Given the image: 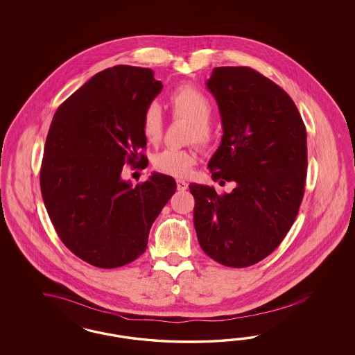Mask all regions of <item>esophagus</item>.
<instances>
[{
	"label": "esophagus",
	"instance_id": "esophagus-1",
	"mask_svg": "<svg viewBox=\"0 0 355 355\" xmlns=\"http://www.w3.org/2000/svg\"><path fill=\"white\" fill-rule=\"evenodd\" d=\"M187 187H189L187 182H184L182 180H177V189H178V191H184V190H187Z\"/></svg>",
	"mask_w": 355,
	"mask_h": 355
}]
</instances>
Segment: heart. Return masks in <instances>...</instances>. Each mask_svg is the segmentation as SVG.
I'll list each match as a JSON object with an SVG mask.
<instances>
[{"mask_svg": "<svg viewBox=\"0 0 355 355\" xmlns=\"http://www.w3.org/2000/svg\"><path fill=\"white\" fill-rule=\"evenodd\" d=\"M173 116L186 119L191 123V139L202 146H209L214 139V130L209 121L214 113L211 100L200 89L191 85L178 86L169 96ZM164 119L162 107L157 103H150L144 109L141 117V132L150 143L162 139ZM198 160L196 150L166 148L155 156L153 165L156 171L173 177L187 175Z\"/></svg>", "mask_w": 355, "mask_h": 355, "instance_id": "1", "label": "heart"}]
</instances>
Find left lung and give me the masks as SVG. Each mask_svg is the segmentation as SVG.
I'll return each instance as SVG.
<instances>
[{"label":"left lung","instance_id":"8db88e82","mask_svg":"<svg viewBox=\"0 0 355 355\" xmlns=\"http://www.w3.org/2000/svg\"><path fill=\"white\" fill-rule=\"evenodd\" d=\"M224 135L208 168L230 193L191 183L193 226L217 263L245 268L279 248L298 215L307 175V134L291 97L246 66L215 67L207 82Z\"/></svg>","mask_w":355,"mask_h":355}]
</instances>
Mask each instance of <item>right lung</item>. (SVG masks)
<instances>
[{"label": "right lung", "instance_id": "right-lung-1", "mask_svg": "<svg viewBox=\"0 0 355 355\" xmlns=\"http://www.w3.org/2000/svg\"><path fill=\"white\" fill-rule=\"evenodd\" d=\"M162 89L150 69L119 64L92 76L54 113L40 169L44 205L64 246L97 268L139 258L175 193L171 175L152 173L135 187L121 177L125 164L148 165L139 153L147 144L141 117Z\"/></svg>", "mask_w": 355, "mask_h": 355}]
</instances>
